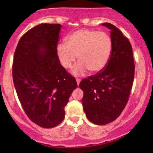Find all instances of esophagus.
<instances>
[{"label": "esophagus", "instance_id": "34e87169", "mask_svg": "<svg viewBox=\"0 0 153 153\" xmlns=\"http://www.w3.org/2000/svg\"><path fill=\"white\" fill-rule=\"evenodd\" d=\"M76 81H77V84H78V85H79L80 82H81V79H80V78H76Z\"/></svg>", "mask_w": 153, "mask_h": 153}]
</instances>
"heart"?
Masks as SVG:
<instances>
[{
    "label": "heart",
    "mask_w": 153,
    "mask_h": 153,
    "mask_svg": "<svg viewBox=\"0 0 153 153\" xmlns=\"http://www.w3.org/2000/svg\"><path fill=\"white\" fill-rule=\"evenodd\" d=\"M112 49V41L107 33L84 29L69 35L66 44H58L56 53L66 69L72 67L78 55L80 63L73 69V74L78 75L86 69L92 73L104 69L110 58Z\"/></svg>",
    "instance_id": "1"
}]
</instances>
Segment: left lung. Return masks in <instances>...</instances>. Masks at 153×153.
Masks as SVG:
<instances>
[{
    "label": "left lung",
    "instance_id": "1",
    "mask_svg": "<svg viewBox=\"0 0 153 153\" xmlns=\"http://www.w3.org/2000/svg\"><path fill=\"white\" fill-rule=\"evenodd\" d=\"M112 49L107 64L95 75L84 78L79 86L84 92L83 107L93 124L104 125L121 114L130 95L135 75L132 48L119 29L109 23Z\"/></svg>",
    "mask_w": 153,
    "mask_h": 153
}]
</instances>
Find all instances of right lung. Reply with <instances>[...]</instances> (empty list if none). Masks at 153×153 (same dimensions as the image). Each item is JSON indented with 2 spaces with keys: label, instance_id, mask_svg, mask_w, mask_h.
Instances as JSON below:
<instances>
[{
  "label": "right lung",
  "instance_id": "add662e5",
  "mask_svg": "<svg viewBox=\"0 0 153 153\" xmlns=\"http://www.w3.org/2000/svg\"><path fill=\"white\" fill-rule=\"evenodd\" d=\"M59 24H41L18 41L12 63V78L18 99L29 119L52 128L64 118V107L75 78L61 65L56 53Z\"/></svg>",
  "mask_w": 153,
  "mask_h": 153
}]
</instances>
